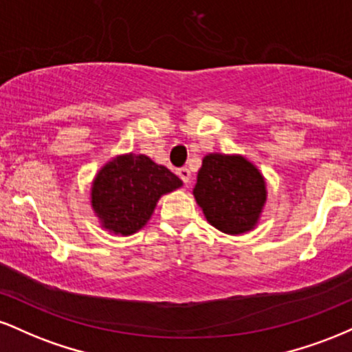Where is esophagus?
<instances>
[{"mask_svg": "<svg viewBox=\"0 0 352 352\" xmlns=\"http://www.w3.org/2000/svg\"><path fill=\"white\" fill-rule=\"evenodd\" d=\"M177 175L180 177V179H182V182H184V184H188L190 179H192V173H190V170H188L187 167H182V168H179V170H177Z\"/></svg>", "mask_w": 352, "mask_h": 352, "instance_id": "34e87169", "label": "esophagus"}]
</instances>
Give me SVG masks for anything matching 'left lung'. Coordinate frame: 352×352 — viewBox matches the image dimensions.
<instances>
[{"label":"left lung","mask_w":352,"mask_h":352,"mask_svg":"<svg viewBox=\"0 0 352 352\" xmlns=\"http://www.w3.org/2000/svg\"><path fill=\"white\" fill-rule=\"evenodd\" d=\"M208 223L230 235L248 232L258 221L266 200L265 180L240 155L208 153L193 188Z\"/></svg>","instance_id":"1"}]
</instances>
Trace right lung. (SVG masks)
Returning <instances> with one entry per match:
<instances>
[{
	"instance_id": "1",
	"label": "right lung",
	"mask_w": 352,
	"mask_h": 352,
	"mask_svg": "<svg viewBox=\"0 0 352 352\" xmlns=\"http://www.w3.org/2000/svg\"><path fill=\"white\" fill-rule=\"evenodd\" d=\"M182 180L147 155L117 157L96 177L92 208L107 230L132 235L151 218L157 200L179 188Z\"/></svg>"
}]
</instances>
